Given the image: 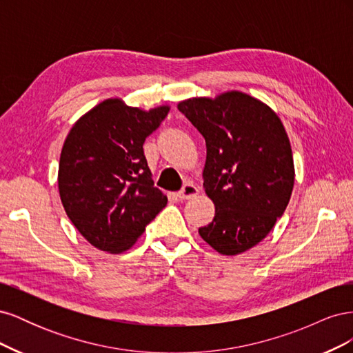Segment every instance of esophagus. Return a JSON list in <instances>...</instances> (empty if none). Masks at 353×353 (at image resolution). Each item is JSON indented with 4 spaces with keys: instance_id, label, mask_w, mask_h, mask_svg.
Listing matches in <instances>:
<instances>
[{
    "instance_id": "34e87169",
    "label": "esophagus",
    "mask_w": 353,
    "mask_h": 353,
    "mask_svg": "<svg viewBox=\"0 0 353 353\" xmlns=\"http://www.w3.org/2000/svg\"><path fill=\"white\" fill-rule=\"evenodd\" d=\"M197 194H199V188L193 183H188L178 191L176 196L179 200H188V199L196 197Z\"/></svg>"
}]
</instances>
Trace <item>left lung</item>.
<instances>
[{
	"label": "left lung",
	"instance_id": "left-lung-1",
	"mask_svg": "<svg viewBox=\"0 0 353 353\" xmlns=\"http://www.w3.org/2000/svg\"><path fill=\"white\" fill-rule=\"evenodd\" d=\"M178 110L206 141L203 187L215 218L199 228L221 254H239L262 241L290 200L294 165L276 113L240 91L181 101Z\"/></svg>",
	"mask_w": 353,
	"mask_h": 353
}]
</instances>
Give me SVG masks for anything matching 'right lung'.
<instances>
[{
  "mask_svg": "<svg viewBox=\"0 0 353 353\" xmlns=\"http://www.w3.org/2000/svg\"><path fill=\"white\" fill-rule=\"evenodd\" d=\"M168 112V105L145 112L109 99L72 126L60 154L59 193L69 219L94 248L128 250L166 206L143 144Z\"/></svg>",
  "mask_w": 353,
  "mask_h": 353,
  "instance_id": "add662e5",
  "label": "right lung"
}]
</instances>
